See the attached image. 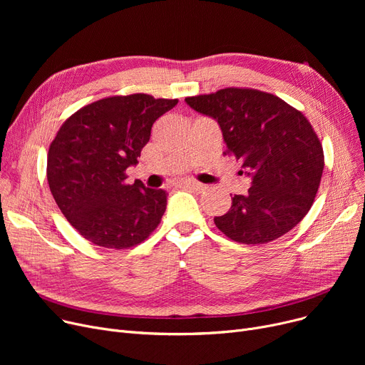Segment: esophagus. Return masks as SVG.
Returning a JSON list of instances; mask_svg holds the SVG:
<instances>
[{
  "instance_id": "esophagus-1",
  "label": "esophagus",
  "mask_w": 365,
  "mask_h": 365,
  "mask_svg": "<svg viewBox=\"0 0 365 365\" xmlns=\"http://www.w3.org/2000/svg\"><path fill=\"white\" fill-rule=\"evenodd\" d=\"M180 185L186 186V187H190V189H194V190H204V189H207V185H204L201 182H197V180H183V182H180Z\"/></svg>"
}]
</instances>
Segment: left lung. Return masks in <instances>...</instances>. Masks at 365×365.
<instances>
[{"label": "left lung", "mask_w": 365, "mask_h": 365, "mask_svg": "<svg viewBox=\"0 0 365 365\" xmlns=\"http://www.w3.org/2000/svg\"><path fill=\"white\" fill-rule=\"evenodd\" d=\"M185 101L219 123L223 153L252 178L248 194L234 195L229 212L215 217L219 231L252 245L292 231L311 210L324 170L322 145L308 118L256 88L227 87Z\"/></svg>", "instance_id": "obj_1"}]
</instances>
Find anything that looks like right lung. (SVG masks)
Segmentation results:
<instances>
[{"label": "right lung", "instance_id": "add662e5", "mask_svg": "<svg viewBox=\"0 0 365 365\" xmlns=\"http://www.w3.org/2000/svg\"><path fill=\"white\" fill-rule=\"evenodd\" d=\"M134 93L110 96L72 113L47 153L51 195L66 220L87 241L124 250L143 242L165 212L164 189L127 185L125 170L136 165L152 124L178 105Z\"/></svg>", "mask_w": 365, "mask_h": 365}]
</instances>
